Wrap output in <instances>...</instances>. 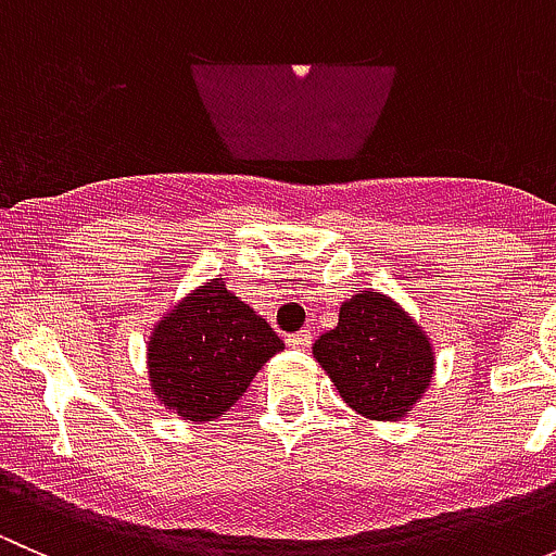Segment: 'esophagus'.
I'll list each match as a JSON object with an SVG mask.
<instances>
[{"label": "esophagus", "instance_id": "1", "mask_svg": "<svg viewBox=\"0 0 556 556\" xmlns=\"http://www.w3.org/2000/svg\"><path fill=\"white\" fill-rule=\"evenodd\" d=\"M285 344H288L290 350H306V346L312 344V333L309 330H299V333L288 336V339H285Z\"/></svg>", "mask_w": 556, "mask_h": 556}]
</instances>
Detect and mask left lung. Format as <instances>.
Instances as JSON below:
<instances>
[{"label":"left lung","mask_w":556,"mask_h":556,"mask_svg":"<svg viewBox=\"0 0 556 556\" xmlns=\"http://www.w3.org/2000/svg\"><path fill=\"white\" fill-rule=\"evenodd\" d=\"M312 352L346 406L379 422L406 417L435 371L425 330L374 290L344 301L339 325L319 336Z\"/></svg>","instance_id":"1"}]
</instances>
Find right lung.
<instances>
[{"label": "right lung", "instance_id": "add662e5", "mask_svg": "<svg viewBox=\"0 0 556 556\" xmlns=\"http://www.w3.org/2000/svg\"><path fill=\"white\" fill-rule=\"evenodd\" d=\"M279 350L285 344L271 325L220 277L210 279L155 323L148 341L150 390L177 417L212 422Z\"/></svg>", "mask_w": 556, "mask_h": 556}]
</instances>
